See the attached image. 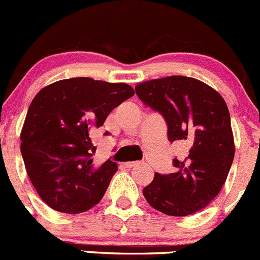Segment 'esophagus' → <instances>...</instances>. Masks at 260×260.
Instances as JSON below:
<instances>
[{
  "mask_svg": "<svg viewBox=\"0 0 260 260\" xmlns=\"http://www.w3.org/2000/svg\"><path fill=\"white\" fill-rule=\"evenodd\" d=\"M142 166L141 161H129V163H125V167L127 168H136V167Z\"/></svg>",
  "mask_w": 260,
  "mask_h": 260,
  "instance_id": "1",
  "label": "esophagus"
}]
</instances>
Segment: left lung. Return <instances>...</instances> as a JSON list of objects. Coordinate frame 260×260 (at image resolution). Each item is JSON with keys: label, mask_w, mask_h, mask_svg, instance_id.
Returning <instances> with one entry per match:
<instances>
[{"label": "left lung", "mask_w": 260, "mask_h": 260, "mask_svg": "<svg viewBox=\"0 0 260 260\" xmlns=\"http://www.w3.org/2000/svg\"><path fill=\"white\" fill-rule=\"evenodd\" d=\"M138 99L159 111L168 140L185 145V157H174V173H155L144 188L154 209L185 217L207 208L224 185L235 157L230 111L223 97L199 79L172 75L136 86Z\"/></svg>", "instance_id": "left-lung-1"}]
</instances>
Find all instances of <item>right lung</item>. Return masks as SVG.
Listing matches in <instances>:
<instances>
[{
  "mask_svg": "<svg viewBox=\"0 0 260 260\" xmlns=\"http://www.w3.org/2000/svg\"><path fill=\"white\" fill-rule=\"evenodd\" d=\"M133 94L127 83L87 77L57 81L36 94L20 133V150L31 185L48 207L77 214L100 203L118 166L106 160L93 167L91 132Z\"/></svg>",
  "mask_w": 260,
  "mask_h": 260,
  "instance_id": "right-lung-1",
  "label": "right lung"
}]
</instances>
